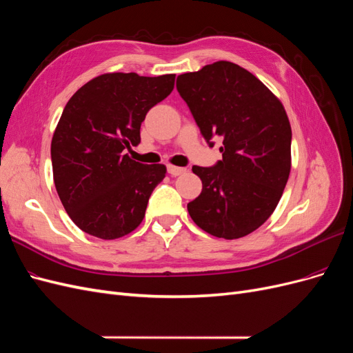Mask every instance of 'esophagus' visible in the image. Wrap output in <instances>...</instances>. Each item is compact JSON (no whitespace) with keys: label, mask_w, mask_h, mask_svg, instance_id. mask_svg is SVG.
I'll return each instance as SVG.
<instances>
[{"label":"esophagus","mask_w":353,"mask_h":353,"mask_svg":"<svg viewBox=\"0 0 353 353\" xmlns=\"http://www.w3.org/2000/svg\"><path fill=\"white\" fill-rule=\"evenodd\" d=\"M168 172H169L170 175H172V176H178V175L185 174L187 169H185V168H179V166L169 165V166H168Z\"/></svg>","instance_id":"obj_1"}]
</instances>
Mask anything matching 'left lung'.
I'll return each instance as SVG.
<instances>
[{"label": "left lung", "mask_w": 353, "mask_h": 353, "mask_svg": "<svg viewBox=\"0 0 353 353\" xmlns=\"http://www.w3.org/2000/svg\"><path fill=\"white\" fill-rule=\"evenodd\" d=\"M176 90L208 144L222 138V160L193 166L203 188L187 205L190 216L215 237L248 236L271 216L290 175L292 128L283 104L231 61L179 74Z\"/></svg>", "instance_id": "1"}]
</instances>
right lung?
<instances>
[{
    "label": "right lung",
    "instance_id": "right-lung-1",
    "mask_svg": "<svg viewBox=\"0 0 353 353\" xmlns=\"http://www.w3.org/2000/svg\"><path fill=\"white\" fill-rule=\"evenodd\" d=\"M175 74L104 73L72 95L51 141L52 176L68 215L90 236L114 240L140 225L165 165L123 150L141 141L147 112L172 92Z\"/></svg>",
    "mask_w": 353,
    "mask_h": 353
}]
</instances>
